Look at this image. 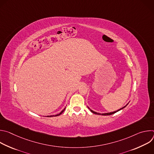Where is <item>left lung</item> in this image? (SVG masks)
I'll return each mask as SVG.
<instances>
[{"mask_svg": "<svg viewBox=\"0 0 154 154\" xmlns=\"http://www.w3.org/2000/svg\"><path fill=\"white\" fill-rule=\"evenodd\" d=\"M128 104V103L125 105V106H124V107H122V108H120V109H118L117 111H115V112H111V113H102V114H100V113H97V112H94V111H93L92 109H91L89 107H88V108L90 109V111L93 113H94V114H96V115H103V116H106V115H113V114H114V113H116V112H119V110H121V109H123V108H124Z\"/></svg>", "mask_w": 154, "mask_h": 154, "instance_id": "1", "label": "left lung"}]
</instances>
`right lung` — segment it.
<instances>
[{
  "label": "right lung",
  "mask_w": 154,
  "mask_h": 154,
  "mask_svg": "<svg viewBox=\"0 0 154 154\" xmlns=\"http://www.w3.org/2000/svg\"><path fill=\"white\" fill-rule=\"evenodd\" d=\"M65 108H64V109H63V110H62V111H61V112H60V113H59V114H57V115H53V116H47V117H52V116H59V115H61V113H63V112H64V110H65Z\"/></svg>",
  "instance_id": "1"
}]
</instances>
